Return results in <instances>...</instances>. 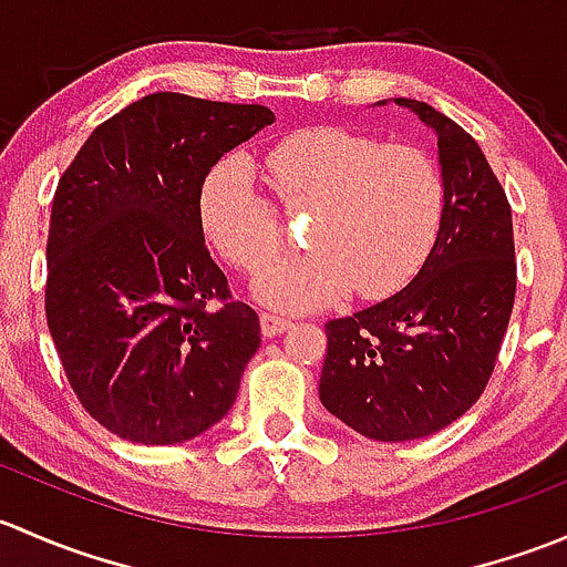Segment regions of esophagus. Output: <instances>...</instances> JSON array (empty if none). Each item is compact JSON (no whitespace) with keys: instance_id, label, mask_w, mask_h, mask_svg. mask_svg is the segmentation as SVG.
Returning a JSON list of instances; mask_svg holds the SVG:
<instances>
[{"instance_id":"34e87169","label":"esophagus","mask_w":567,"mask_h":567,"mask_svg":"<svg viewBox=\"0 0 567 567\" xmlns=\"http://www.w3.org/2000/svg\"><path fill=\"white\" fill-rule=\"evenodd\" d=\"M293 326V320L290 318H282L277 316V312H260V329H262V337H277V334H285V331Z\"/></svg>"}]
</instances>
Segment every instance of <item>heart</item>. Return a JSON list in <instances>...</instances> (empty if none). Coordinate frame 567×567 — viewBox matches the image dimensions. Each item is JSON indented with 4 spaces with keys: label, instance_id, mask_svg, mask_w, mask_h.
Listing matches in <instances>:
<instances>
[{
    "label": "heart",
    "instance_id": "heart-1",
    "mask_svg": "<svg viewBox=\"0 0 567 567\" xmlns=\"http://www.w3.org/2000/svg\"><path fill=\"white\" fill-rule=\"evenodd\" d=\"M266 164L282 205H320L307 233L312 249L271 262L257 279L266 305L318 310L351 288L384 299L420 271L444 210L442 173L425 151L312 125L277 142ZM197 214L208 241L241 271H257L282 244L277 205L255 186L244 153L205 173Z\"/></svg>",
    "mask_w": 567,
    "mask_h": 567
}]
</instances>
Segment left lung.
<instances>
[{"label": "left lung", "instance_id": "obj_1", "mask_svg": "<svg viewBox=\"0 0 567 567\" xmlns=\"http://www.w3.org/2000/svg\"><path fill=\"white\" fill-rule=\"evenodd\" d=\"M439 136L444 210L420 274L381 305L326 323L320 403L375 442L431 436L488 386L516 301L507 194L477 142L447 114L411 99Z\"/></svg>", "mask_w": 567, "mask_h": 567}]
</instances>
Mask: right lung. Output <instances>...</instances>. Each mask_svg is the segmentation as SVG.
<instances>
[{
  "mask_svg": "<svg viewBox=\"0 0 567 567\" xmlns=\"http://www.w3.org/2000/svg\"><path fill=\"white\" fill-rule=\"evenodd\" d=\"M274 112L153 93L101 123L56 183L45 320L93 420L136 444H181L236 403L260 348L197 214L205 173Z\"/></svg>",
  "mask_w": 567,
  "mask_h": 567,
  "instance_id": "add662e5",
  "label": "right lung"
}]
</instances>
